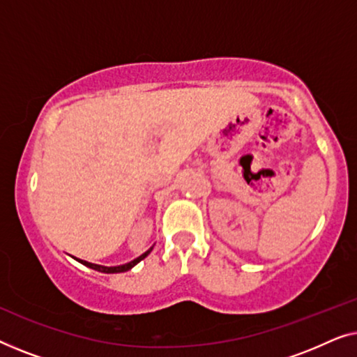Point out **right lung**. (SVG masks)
Returning a JSON list of instances; mask_svg holds the SVG:
<instances>
[{
  "label": "right lung",
  "instance_id": "obj_1",
  "mask_svg": "<svg viewBox=\"0 0 357 357\" xmlns=\"http://www.w3.org/2000/svg\"><path fill=\"white\" fill-rule=\"evenodd\" d=\"M151 250H153V248H149V250L144 252L143 255H139L138 258H135V260H131L130 263H125V265H120V266H102V265H96V263H89V261H82V260H79V261L82 263V265L89 266V268H92V270L100 271V273H125V271L131 270V268H133L135 265H138V263L143 260V258L148 257Z\"/></svg>",
  "mask_w": 357,
  "mask_h": 357
}]
</instances>
